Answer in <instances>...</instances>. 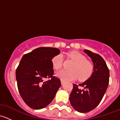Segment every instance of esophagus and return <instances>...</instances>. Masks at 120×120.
<instances>
[{
	"mask_svg": "<svg viewBox=\"0 0 120 120\" xmlns=\"http://www.w3.org/2000/svg\"><path fill=\"white\" fill-rule=\"evenodd\" d=\"M65 82V81L64 80H62V79H61V85H63V84Z\"/></svg>",
	"mask_w": 120,
	"mask_h": 120,
	"instance_id": "1",
	"label": "esophagus"
}]
</instances>
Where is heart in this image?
<instances>
[{
	"instance_id": "obj_1",
	"label": "heart",
	"mask_w": 120,
	"mask_h": 120,
	"mask_svg": "<svg viewBox=\"0 0 120 120\" xmlns=\"http://www.w3.org/2000/svg\"><path fill=\"white\" fill-rule=\"evenodd\" d=\"M67 56L74 61L70 70H61L57 72L56 76L62 80L71 81L78 78L81 81L86 80L90 77L94 71V64L82 53L72 51L67 53ZM63 56L61 54L56 55L52 60L53 67L55 70L60 69L63 66Z\"/></svg>"
}]
</instances>
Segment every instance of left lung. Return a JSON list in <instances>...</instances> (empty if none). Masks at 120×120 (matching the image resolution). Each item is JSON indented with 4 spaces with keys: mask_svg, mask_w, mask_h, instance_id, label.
<instances>
[{
    "mask_svg": "<svg viewBox=\"0 0 120 120\" xmlns=\"http://www.w3.org/2000/svg\"><path fill=\"white\" fill-rule=\"evenodd\" d=\"M92 59L94 72L88 79L79 85L73 84L70 95V103L79 112H88L98 106L107 89L110 72L106 62L99 54L83 50Z\"/></svg>",
    "mask_w": 120,
    "mask_h": 120,
    "instance_id": "8db88e82",
    "label": "left lung"
}]
</instances>
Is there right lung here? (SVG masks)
Listing matches in <instances>:
<instances>
[{
  "mask_svg": "<svg viewBox=\"0 0 120 120\" xmlns=\"http://www.w3.org/2000/svg\"><path fill=\"white\" fill-rule=\"evenodd\" d=\"M55 48H38L24 54L16 69L18 89L24 102L33 109H41L52 102L61 86L53 76L52 60L60 54ZM45 78H50L46 82Z\"/></svg>",
  "mask_w": 120,
  "mask_h": 120,
  "instance_id": "obj_1",
  "label": "right lung"
}]
</instances>
